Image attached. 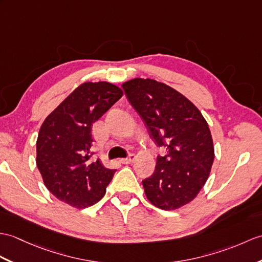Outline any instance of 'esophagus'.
<instances>
[{
	"label": "esophagus",
	"instance_id": "obj_1",
	"mask_svg": "<svg viewBox=\"0 0 262 262\" xmlns=\"http://www.w3.org/2000/svg\"><path fill=\"white\" fill-rule=\"evenodd\" d=\"M135 155L134 154H129V156L128 157H126V159H123V160H120V162L123 163V164H132L134 161H135Z\"/></svg>",
	"mask_w": 262,
	"mask_h": 262
}]
</instances>
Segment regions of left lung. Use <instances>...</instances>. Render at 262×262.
<instances>
[{"label": "left lung", "mask_w": 262, "mask_h": 262, "mask_svg": "<svg viewBox=\"0 0 262 262\" xmlns=\"http://www.w3.org/2000/svg\"><path fill=\"white\" fill-rule=\"evenodd\" d=\"M121 87L144 120L150 138L166 154L143 181L149 202L162 210H176L196 198L214 160L209 125L194 103L167 84L135 78Z\"/></svg>", "instance_id": "obj_1"}]
</instances>
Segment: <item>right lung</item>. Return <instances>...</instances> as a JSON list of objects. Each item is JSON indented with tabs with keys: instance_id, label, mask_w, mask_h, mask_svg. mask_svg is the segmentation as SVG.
Wrapping results in <instances>:
<instances>
[{
	"instance_id": "add662e5",
	"label": "right lung",
	"mask_w": 262,
	"mask_h": 262,
	"mask_svg": "<svg viewBox=\"0 0 262 262\" xmlns=\"http://www.w3.org/2000/svg\"><path fill=\"white\" fill-rule=\"evenodd\" d=\"M121 96L123 90L111 82H84L41 125L36 166L48 190L74 208L100 201L116 172L91 160V127Z\"/></svg>"
}]
</instances>
